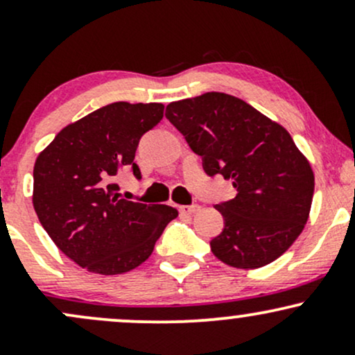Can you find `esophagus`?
I'll list each match as a JSON object with an SVG mask.
<instances>
[{
    "instance_id": "34e87169",
    "label": "esophagus",
    "mask_w": 355,
    "mask_h": 355,
    "mask_svg": "<svg viewBox=\"0 0 355 355\" xmlns=\"http://www.w3.org/2000/svg\"><path fill=\"white\" fill-rule=\"evenodd\" d=\"M178 210H180V214L183 215H191L195 214V211L200 210V205H197V203H193V205H180Z\"/></svg>"
}]
</instances>
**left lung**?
<instances>
[{
	"mask_svg": "<svg viewBox=\"0 0 355 355\" xmlns=\"http://www.w3.org/2000/svg\"><path fill=\"white\" fill-rule=\"evenodd\" d=\"M165 116L202 157L207 175H223L237 195L215 205L222 234L210 248L223 263L259 268L302 234L313 197V172L282 125L227 93L173 101Z\"/></svg>",
	"mask_w": 355,
	"mask_h": 355,
	"instance_id": "1",
	"label": "left lung"
}]
</instances>
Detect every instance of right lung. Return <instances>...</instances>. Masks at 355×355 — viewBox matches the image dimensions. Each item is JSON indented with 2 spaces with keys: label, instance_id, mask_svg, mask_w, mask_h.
<instances>
[{
  "label": "right lung",
  "instance_id": "right-lung-1",
  "mask_svg": "<svg viewBox=\"0 0 355 355\" xmlns=\"http://www.w3.org/2000/svg\"><path fill=\"white\" fill-rule=\"evenodd\" d=\"M162 103L116 101L64 126L35 162L33 207L56 247L88 272L116 275L152 255L177 209L125 200L116 173L132 166Z\"/></svg>",
  "mask_w": 355,
  "mask_h": 355
}]
</instances>
